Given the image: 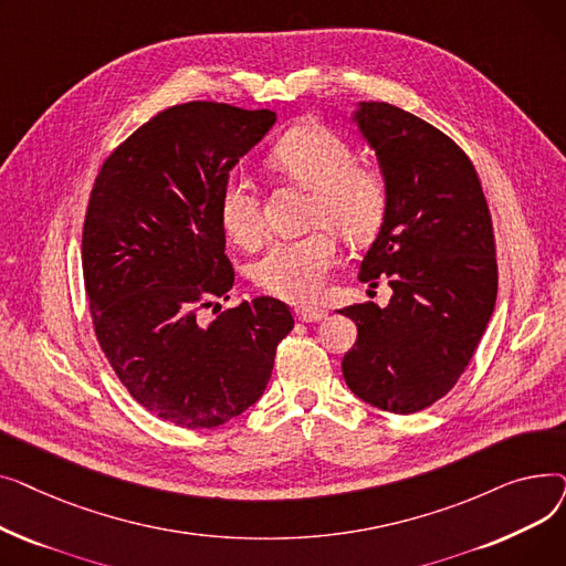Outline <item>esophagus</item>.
<instances>
[{
    "label": "esophagus",
    "mask_w": 566,
    "mask_h": 566,
    "mask_svg": "<svg viewBox=\"0 0 566 566\" xmlns=\"http://www.w3.org/2000/svg\"><path fill=\"white\" fill-rule=\"evenodd\" d=\"M325 316H328V312L316 310V307H298V310H295V318L303 321V323H316V321H323Z\"/></svg>",
    "instance_id": "esophagus-1"
}]
</instances>
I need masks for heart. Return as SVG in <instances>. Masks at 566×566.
Returning <instances> with one entry per match:
<instances>
[{
  "label": "heart",
  "mask_w": 566,
  "mask_h": 566,
  "mask_svg": "<svg viewBox=\"0 0 566 566\" xmlns=\"http://www.w3.org/2000/svg\"><path fill=\"white\" fill-rule=\"evenodd\" d=\"M268 160L291 181L312 190V224H328L350 243H363L378 231L388 203L382 178L369 167L353 165L350 146L333 130L316 124L295 126L275 142ZM220 220L238 245H259L263 224L248 176L233 174L224 184ZM331 229L273 241L254 265L256 284L291 303L316 301L337 263Z\"/></svg>",
  "instance_id": "heart-1"
}]
</instances>
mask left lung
Listing matches in <instances>:
<instances>
[{
	"label": "left lung",
	"instance_id": "1",
	"mask_svg": "<svg viewBox=\"0 0 566 566\" xmlns=\"http://www.w3.org/2000/svg\"><path fill=\"white\" fill-rule=\"evenodd\" d=\"M350 122L388 195L358 277H388L392 298L339 310L358 325L342 371L355 397L408 415L454 388L486 331L497 295L493 222L478 171L448 135L378 101H360Z\"/></svg>",
	"mask_w": 566,
	"mask_h": 566
}]
</instances>
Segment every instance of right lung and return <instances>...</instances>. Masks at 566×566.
<instances>
[{"label": "right lung", "instance_id": "add662e5", "mask_svg": "<svg viewBox=\"0 0 566 566\" xmlns=\"http://www.w3.org/2000/svg\"><path fill=\"white\" fill-rule=\"evenodd\" d=\"M275 122L271 109L174 105L105 160L88 199L82 271L96 337L133 399L176 427L213 429L256 403L293 328L268 295L208 325L197 314L229 301L220 195Z\"/></svg>", "mask_w": 566, "mask_h": 566}]
</instances>
